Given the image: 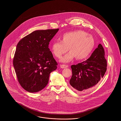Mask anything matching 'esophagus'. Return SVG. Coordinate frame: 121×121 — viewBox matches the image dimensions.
<instances>
[{
	"label": "esophagus",
	"instance_id": "34e87169",
	"mask_svg": "<svg viewBox=\"0 0 121 121\" xmlns=\"http://www.w3.org/2000/svg\"><path fill=\"white\" fill-rule=\"evenodd\" d=\"M60 66L61 68H65L68 67V65H64V64H61Z\"/></svg>",
	"mask_w": 121,
	"mask_h": 121
}]
</instances>
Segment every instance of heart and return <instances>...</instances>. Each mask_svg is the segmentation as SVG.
<instances>
[{"label": "heart", "instance_id": "heart-1", "mask_svg": "<svg viewBox=\"0 0 121 121\" xmlns=\"http://www.w3.org/2000/svg\"><path fill=\"white\" fill-rule=\"evenodd\" d=\"M60 40L54 41L51 45L53 54L60 58L68 50L70 52L61 59L62 62H68L74 58L77 60L86 59L95 47L94 38L83 30H75L65 33L60 37Z\"/></svg>", "mask_w": 121, "mask_h": 121}]
</instances>
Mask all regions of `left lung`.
Returning <instances> with one entry per match:
<instances>
[{
	"label": "left lung",
	"mask_w": 121,
	"mask_h": 121,
	"mask_svg": "<svg viewBox=\"0 0 121 121\" xmlns=\"http://www.w3.org/2000/svg\"><path fill=\"white\" fill-rule=\"evenodd\" d=\"M107 65L104 48L99 44L88 59L71 66L72 75L70 85L80 92L95 86L104 76Z\"/></svg>",
	"instance_id": "1"
}]
</instances>
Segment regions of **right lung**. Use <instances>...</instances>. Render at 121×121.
Returning a JSON list of instances; mask_svg holds the SVG:
<instances>
[{"instance_id":"obj_1","label":"right lung","mask_w":121,"mask_h":121,"mask_svg":"<svg viewBox=\"0 0 121 121\" xmlns=\"http://www.w3.org/2000/svg\"><path fill=\"white\" fill-rule=\"evenodd\" d=\"M59 29L34 31L18 42L13 66L19 83L26 91L35 93L47 85L50 74L58 63L49 48Z\"/></svg>"}]
</instances>
